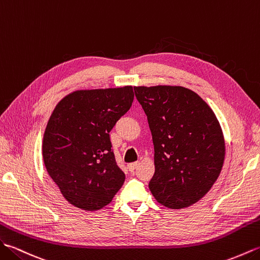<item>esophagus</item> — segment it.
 <instances>
[{
    "label": "esophagus",
    "mask_w": 260,
    "mask_h": 260,
    "mask_svg": "<svg viewBox=\"0 0 260 260\" xmlns=\"http://www.w3.org/2000/svg\"><path fill=\"white\" fill-rule=\"evenodd\" d=\"M140 164L139 162H138V161H137V162H134V164H130L129 166H128V169H129V171H131V172H134L137 168H138V166H139Z\"/></svg>",
    "instance_id": "34e87169"
}]
</instances>
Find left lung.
Segmentation results:
<instances>
[{"instance_id": "8db88e82", "label": "left lung", "mask_w": 260, "mask_h": 260, "mask_svg": "<svg viewBox=\"0 0 260 260\" xmlns=\"http://www.w3.org/2000/svg\"><path fill=\"white\" fill-rule=\"evenodd\" d=\"M154 147L149 189L171 209L197 203L216 182L223 165L222 131L209 106L182 86H135Z\"/></svg>"}]
</instances>
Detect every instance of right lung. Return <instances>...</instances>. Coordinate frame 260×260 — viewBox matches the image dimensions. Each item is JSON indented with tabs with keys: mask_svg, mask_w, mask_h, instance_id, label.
<instances>
[{
	"mask_svg": "<svg viewBox=\"0 0 260 260\" xmlns=\"http://www.w3.org/2000/svg\"><path fill=\"white\" fill-rule=\"evenodd\" d=\"M134 88L74 91L57 103L43 137V161L69 203L99 210L111 203L124 182L110 131L129 111Z\"/></svg>",
	"mask_w": 260,
	"mask_h": 260,
	"instance_id": "add662e5",
	"label": "right lung"
}]
</instances>
